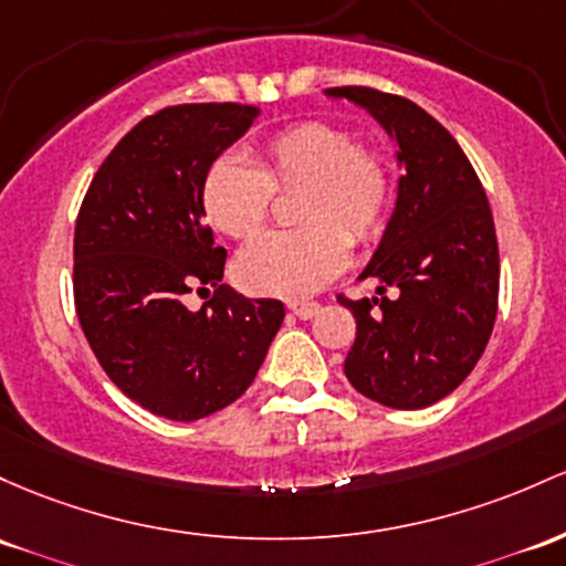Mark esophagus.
<instances>
[{"mask_svg": "<svg viewBox=\"0 0 566 566\" xmlns=\"http://www.w3.org/2000/svg\"><path fill=\"white\" fill-rule=\"evenodd\" d=\"M290 312H293L297 319H312V316L319 314V303H314V301H293V303H290Z\"/></svg>", "mask_w": 566, "mask_h": 566, "instance_id": "1", "label": "esophagus"}]
</instances>
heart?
Instances as JSON below:
<instances>
[{
    "instance_id": "obj_1",
    "label": "heart",
    "mask_w": 566,
    "mask_h": 566,
    "mask_svg": "<svg viewBox=\"0 0 566 566\" xmlns=\"http://www.w3.org/2000/svg\"><path fill=\"white\" fill-rule=\"evenodd\" d=\"M301 231L258 239L235 258L233 276L258 295L306 297L344 271L352 244L387 226L395 169L384 150L363 147L349 128L303 120L258 147V166L226 153L201 179V209L214 231L247 241L263 231L273 192L297 190Z\"/></svg>"
}]
</instances>
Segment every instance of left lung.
<instances>
[{"instance_id": "obj_1", "label": "left lung", "mask_w": 566, "mask_h": 566, "mask_svg": "<svg viewBox=\"0 0 566 566\" xmlns=\"http://www.w3.org/2000/svg\"><path fill=\"white\" fill-rule=\"evenodd\" d=\"M325 93L368 109L406 166L381 244L359 273L378 279L381 297H340L357 319L344 374L381 406L427 408L470 376L492 335L500 250L489 198L454 136L419 104L363 85ZM389 286L395 298L382 295Z\"/></svg>"}]
</instances>
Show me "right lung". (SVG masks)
Listing matches in <instances>:
<instances>
[{
	"mask_svg": "<svg viewBox=\"0 0 566 566\" xmlns=\"http://www.w3.org/2000/svg\"><path fill=\"white\" fill-rule=\"evenodd\" d=\"M250 104H177L123 136L93 177L74 226V308L104 374L142 408L196 421L258 376L284 306L222 282L226 250L203 226L201 179L247 134ZM216 287L190 313V289Z\"/></svg>",
	"mask_w": 566,
	"mask_h": 566,
	"instance_id": "1",
	"label": "right lung"
}]
</instances>
